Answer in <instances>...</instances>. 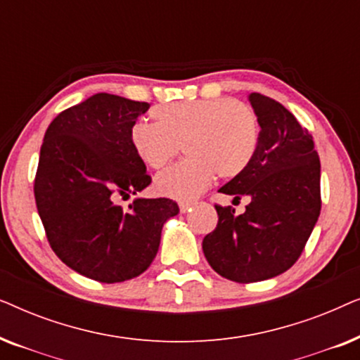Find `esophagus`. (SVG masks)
Returning <instances> with one entry per match:
<instances>
[{"instance_id": "34e87169", "label": "esophagus", "mask_w": 360, "mask_h": 360, "mask_svg": "<svg viewBox=\"0 0 360 360\" xmlns=\"http://www.w3.org/2000/svg\"><path fill=\"white\" fill-rule=\"evenodd\" d=\"M191 210V203H180V211L181 213H186V211Z\"/></svg>"}]
</instances>
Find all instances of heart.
Segmentation results:
<instances>
[{"mask_svg": "<svg viewBox=\"0 0 360 360\" xmlns=\"http://www.w3.org/2000/svg\"><path fill=\"white\" fill-rule=\"evenodd\" d=\"M155 124L136 121L129 129L134 154L150 169H160L180 150L185 160L160 172L159 195L191 201L210 188L216 174L239 176L259 147V121L252 108L233 98L175 101L152 110Z\"/></svg>", "mask_w": 360, "mask_h": 360, "instance_id": "obj_1", "label": "heart"}]
</instances>
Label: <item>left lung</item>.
<instances>
[{
    "label": "left lung",
    "instance_id": "left-lung-1",
    "mask_svg": "<svg viewBox=\"0 0 360 360\" xmlns=\"http://www.w3.org/2000/svg\"><path fill=\"white\" fill-rule=\"evenodd\" d=\"M260 132L254 160L221 193L250 203L243 214L216 205L218 226L203 252L214 272L238 283L267 280L297 262L321 211V165L309 132L272 98L250 93Z\"/></svg>",
    "mask_w": 360,
    "mask_h": 360
}]
</instances>
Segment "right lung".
Masks as SVG:
<instances>
[{
	"mask_svg": "<svg viewBox=\"0 0 360 360\" xmlns=\"http://www.w3.org/2000/svg\"><path fill=\"white\" fill-rule=\"evenodd\" d=\"M149 103L96 93L62 111L47 127L34 196L49 244L80 275L116 283L152 264L165 221L179 214L169 198H116L150 185L132 150L129 129Z\"/></svg>",
	"mask_w": 360,
	"mask_h": 360,
	"instance_id": "obj_1",
	"label": "right lung"
}]
</instances>
